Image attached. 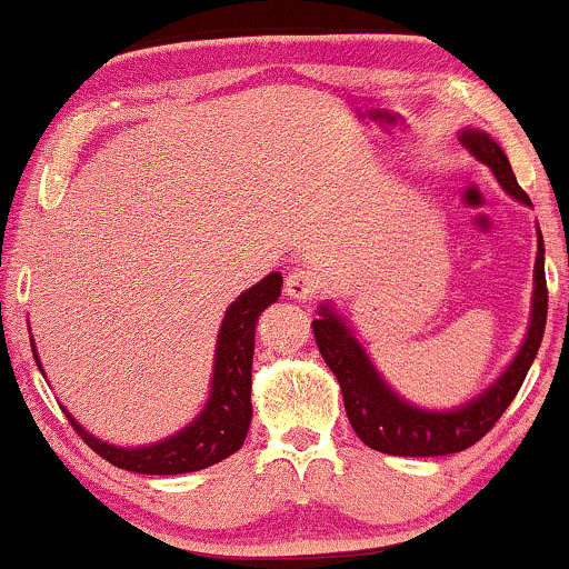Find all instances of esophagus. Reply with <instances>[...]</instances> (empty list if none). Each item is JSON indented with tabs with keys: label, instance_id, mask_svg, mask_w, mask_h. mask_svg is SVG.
<instances>
[{
	"label": "esophagus",
	"instance_id": "esophagus-1",
	"mask_svg": "<svg viewBox=\"0 0 569 569\" xmlns=\"http://www.w3.org/2000/svg\"><path fill=\"white\" fill-rule=\"evenodd\" d=\"M319 291H322V278H319L315 270L299 268V270H293V273L286 278V293L291 296V299H296V301L315 299Z\"/></svg>",
	"mask_w": 569,
	"mask_h": 569
}]
</instances>
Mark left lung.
I'll list each match as a JSON object with an SVG mask.
<instances>
[{
    "mask_svg": "<svg viewBox=\"0 0 569 569\" xmlns=\"http://www.w3.org/2000/svg\"><path fill=\"white\" fill-rule=\"evenodd\" d=\"M459 141L479 162L490 167L495 180L513 201L533 208L531 198L523 193L513 170H510L506 151L490 133L479 131V128H461ZM536 237L539 239H536L531 319H528L521 348L490 387L471 397L469 402L453 407V410H428V407L407 402L373 366L371 356L356 338L348 319L330 301L319 307V319L311 322L317 348L330 371L338 376L350 426L368 448L391 456H446L475 446L500 420V415L508 410V405L521 389L528 368L539 353L543 327H547L549 296L539 223H536Z\"/></svg>",
    "mask_w": 569,
    "mask_h": 569,
    "instance_id": "obj_1",
    "label": "left lung"
}]
</instances>
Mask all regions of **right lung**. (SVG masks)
I'll list each match as a JSON object with an SVG mask.
<instances>
[{
	"label": "right lung",
	"mask_w": 569,
	"mask_h": 569,
	"mask_svg": "<svg viewBox=\"0 0 569 569\" xmlns=\"http://www.w3.org/2000/svg\"><path fill=\"white\" fill-rule=\"evenodd\" d=\"M283 286L281 273H270L260 283L239 296L237 301L229 303L227 315L221 319L219 340L213 350V373L211 389L203 410L198 412L196 420H190L178 433L162 438V441L149 446H116L100 441L90 430H84L74 420L67 407L71 428L82 436V441L100 453L102 459L113 463L118 469L136 471V475H186V471H198L213 467L221 459H227L239 451L250 430L252 420V353H254V325L262 311L270 303L278 301ZM33 346L36 363L41 368L36 342Z\"/></svg>",
	"instance_id": "1"
}]
</instances>
